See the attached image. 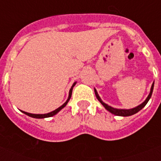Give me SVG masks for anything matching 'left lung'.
I'll list each match as a JSON object with an SVG mask.
<instances>
[{"instance_id": "obj_1", "label": "left lung", "mask_w": 161, "mask_h": 161, "mask_svg": "<svg viewBox=\"0 0 161 161\" xmlns=\"http://www.w3.org/2000/svg\"><path fill=\"white\" fill-rule=\"evenodd\" d=\"M153 88H154V83H153L152 86H151V88H150V94H149V96L147 97V98L145 99V102L141 103L140 105L134 108H131V109H118V108H114L110 107V106H108V104H106L105 103H103V101H102V99H101L100 97L98 96V93H97V91H96L95 88H94V92H95V95H96V97H97V98H98V100L99 101V102H100L102 104H103V107L105 108L108 111H109L110 113H112L113 114L118 115V116H124V117H126V116H130V115L135 114H136V113L139 112L140 109H142L146 105V103H148V101L150 100V97H151V95H152Z\"/></svg>"}]
</instances>
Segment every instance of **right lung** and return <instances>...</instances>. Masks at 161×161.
I'll return each instance as SVG.
<instances>
[{"label": "right lung", "mask_w": 161, "mask_h": 161, "mask_svg": "<svg viewBox=\"0 0 161 161\" xmlns=\"http://www.w3.org/2000/svg\"><path fill=\"white\" fill-rule=\"evenodd\" d=\"M76 84V83H74L73 84V86H72V88H71L70 91H69V96H68V100L66 101L65 103H63V105L61 106V107H59L58 108H57V109H55L54 111H53V112L51 113H48V114H30V113H26V112H24V111H21L22 113H24L25 114L28 115V116H30V117H32V118H36V119H43V118H48V117H52V116H53V115H55L56 114H58L59 111H60L62 108H63L65 107L66 105H67V103H68V102L69 101V99L71 98V96H72V92H73V88L74 87V85Z\"/></svg>", "instance_id": "1"}]
</instances>
